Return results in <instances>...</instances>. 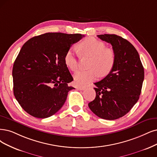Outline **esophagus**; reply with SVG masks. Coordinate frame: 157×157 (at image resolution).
I'll use <instances>...</instances> for the list:
<instances>
[{
  "mask_svg": "<svg viewBox=\"0 0 157 157\" xmlns=\"http://www.w3.org/2000/svg\"><path fill=\"white\" fill-rule=\"evenodd\" d=\"M76 89L79 90H83L86 89V86H77Z\"/></svg>",
  "mask_w": 157,
  "mask_h": 157,
  "instance_id": "obj_1",
  "label": "esophagus"
}]
</instances>
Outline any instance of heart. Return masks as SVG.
I'll return each instance as SVG.
<instances>
[{
    "mask_svg": "<svg viewBox=\"0 0 157 157\" xmlns=\"http://www.w3.org/2000/svg\"><path fill=\"white\" fill-rule=\"evenodd\" d=\"M80 54L92 57L88 71H81L74 74L76 84L83 85L96 80L101 76H106L111 73L116 62V54L112 48H106L101 40L94 37H87L78 44ZM66 65L72 71H76L79 67L76 53L73 48L67 51L64 57Z\"/></svg>",
    "mask_w": 157,
    "mask_h": 157,
    "instance_id": "b5f03b06",
    "label": "heart"
}]
</instances>
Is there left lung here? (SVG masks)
<instances>
[{
	"label": "left lung",
	"mask_w": 157,
	"mask_h": 157,
	"mask_svg": "<svg viewBox=\"0 0 157 157\" xmlns=\"http://www.w3.org/2000/svg\"><path fill=\"white\" fill-rule=\"evenodd\" d=\"M97 36L113 46L116 62L111 73L94 83L96 98L89 107L98 117L113 120L124 117L138 101L144 70L137 50L128 40L115 34Z\"/></svg>",
	"instance_id": "1"
}]
</instances>
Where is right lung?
Segmentation results:
<instances>
[{"label": "right lung", "instance_id": "obj_1", "mask_svg": "<svg viewBox=\"0 0 157 157\" xmlns=\"http://www.w3.org/2000/svg\"><path fill=\"white\" fill-rule=\"evenodd\" d=\"M84 36L79 33H46L29 39L14 62L13 94L25 111L33 117L46 118L65 103L74 88L64 57L72 44Z\"/></svg>", "mask_w": 157, "mask_h": 157}]
</instances>
